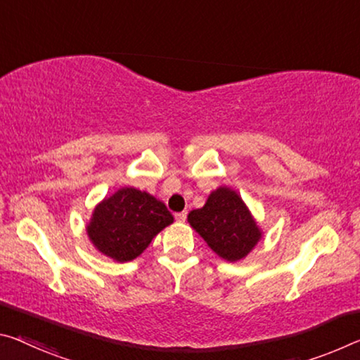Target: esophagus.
I'll list each match as a JSON object with an SVG mask.
<instances>
[{
	"instance_id": "obj_1",
	"label": "esophagus",
	"mask_w": 360,
	"mask_h": 360,
	"mask_svg": "<svg viewBox=\"0 0 360 360\" xmlns=\"http://www.w3.org/2000/svg\"><path fill=\"white\" fill-rule=\"evenodd\" d=\"M174 218H176V221H178V222H184L186 218H187V213H186V211H182V213H176Z\"/></svg>"
}]
</instances>
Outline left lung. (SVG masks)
Masks as SVG:
<instances>
[{"mask_svg": "<svg viewBox=\"0 0 360 360\" xmlns=\"http://www.w3.org/2000/svg\"><path fill=\"white\" fill-rule=\"evenodd\" d=\"M187 221L219 258L243 259L262 238V231L238 193L227 186L213 191Z\"/></svg>", "mask_w": 360, "mask_h": 360, "instance_id": "obj_1", "label": "left lung"}]
</instances>
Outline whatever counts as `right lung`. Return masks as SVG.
Here are the masks:
<instances>
[{"label": "right lung", "instance_id": "1", "mask_svg": "<svg viewBox=\"0 0 360 360\" xmlns=\"http://www.w3.org/2000/svg\"><path fill=\"white\" fill-rule=\"evenodd\" d=\"M173 221L167 205L150 193L122 187L96 205L86 232L99 253L127 262L138 258L152 238Z\"/></svg>", "mask_w": 360, "mask_h": 360}]
</instances>
